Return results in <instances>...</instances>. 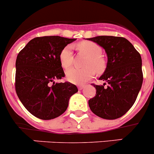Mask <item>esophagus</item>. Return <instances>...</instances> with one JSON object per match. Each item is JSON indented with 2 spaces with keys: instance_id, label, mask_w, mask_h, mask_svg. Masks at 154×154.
<instances>
[{
  "instance_id": "obj_1",
  "label": "esophagus",
  "mask_w": 154,
  "mask_h": 154,
  "mask_svg": "<svg viewBox=\"0 0 154 154\" xmlns=\"http://www.w3.org/2000/svg\"><path fill=\"white\" fill-rule=\"evenodd\" d=\"M84 87H85V85H80V86H78V89H80V90H82Z\"/></svg>"
}]
</instances>
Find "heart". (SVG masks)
<instances>
[{
  "instance_id": "obj_1",
  "label": "heart",
  "mask_w": 154,
  "mask_h": 154,
  "mask_svg": "<svg viewBox=\"0 0 154 154\" xmlns=\"http://www.w3.org/2000/svg\"><path fill=\"white\" fill-rule=\"evenodd\" d=\"M80 51L86 53L89 57L86 59L84 68H71L66 71V78L74 84H84L95 74V71L101 73L104 71L106 63L101 56V49L96 44L91 41H83L77 45ZM59 61L65 68H69L73 62V50L71 45L64 47L59 54Z\"/></svg>"
}]
</instances>
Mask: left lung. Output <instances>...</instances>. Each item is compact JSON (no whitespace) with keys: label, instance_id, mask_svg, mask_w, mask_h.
Wrapping results in <instances>:
<instances>
[{"label":"left lung","instance_id":"8db88e82","mask_svg":"<svg viewBox=\"0 0 154 154\" xmlns=\"http://www.w3.org/2000/svg\"><path fill=\"white\" fill-rule=\"evenodd\" d=\"M102 47L107 57L106 69L95 85L96 94L89 100L91 110L101 118L115 120L125 114L136 100L143 82L141 55L124 37L98 36L87 38Z\"/></svg>","mask_w":154,"mask_h":154}]
</instances>
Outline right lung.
Wrapping results in <instances>:
<instances>
[{
  "mask_svg": "<svg viewBox=\"0 0 154 154\" xmlns=\"http://www.w3.org/2000/svg\"><path fill=\"white\" fill-rule=\"evenodd\" d=\"M77 39L45 36L31 40L16 61V91L25 108L41 120L59 117L68 106L75 85L57 83L65 77L59 61L61 51Z\"/></svg>",
  "mask_w": 154,
  "mask_h": 154,
  "instance_id": "add662e5",
  "label": "right lung"
}]
</instances>
